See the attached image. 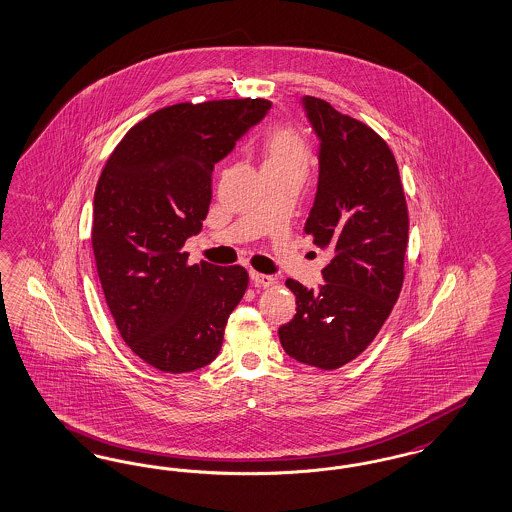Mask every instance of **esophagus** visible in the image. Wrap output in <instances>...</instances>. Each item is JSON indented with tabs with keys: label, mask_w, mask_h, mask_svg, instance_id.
<instances>
[{
	"label": "esophagus",
	"mask_w": 512,
	"mask_h": 512,
	"mask_svg": "<svg viewBox=\"0 0 512 512\" xmlns=\"http://www.w3.org/2000/svg\"><path fill=\"white\" fill-rule=\"evenodd\" d=\"M249 276H251V282L255 284V287H272L274 286V278L272 276H268V274H261V272H257V270H251L249 272Z\"/></svg>",
	"instance_id": "esophagus-1"
}]
</instances>
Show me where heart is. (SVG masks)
I'll use <instances>...</instances> for the list:
<instances>
[{
    "instance_id": "b5f03b06",
    "label": "heart",
    "mask_w": 512,
    "mask_h": 512,
    "mask_svg": "<svg viewBox=\"0 0 512 512\" xmlns=\"http://www.w3.org/2000/svg\"><path fill=\"white\" fill-rule=\"evenodd\" d=\"M310 158V144L299 129L276 125L266 133L265 169H291L307 175Z\"/></svg>"
}]
</instances>
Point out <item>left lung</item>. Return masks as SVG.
Masks as SVG:
<instances>
[{
    "label": "left lung",
    "mask_w": 512,
    "mask_h": 512,
    "mask_svg": "<svg viewBox=\"0 0 512 512\" xmlns=\"http://www.w3.org/2000/svg\"><path fill=\"white\" fill-rule=\"evenodd\" d=\"M320 137V177L305 232L333 259L312 291L293 280L297 312L278 329L291 358L320 369L352 362L383 328L404 284L408 204L385 139L331 104L305 97Z\"/></svg>",
    "instance_id": "8db88e82"
}]
</instances>
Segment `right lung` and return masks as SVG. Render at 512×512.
<instances>
[{
	"instance_id": "obj_1",
	"label": "right lung",
	"mask_w": 512,
	"mask_h": 512,
	"mask_svg": "<svg viewBox=\"0 0 512 512\" xmlns=\"http://www.w3.org/2000/svg\"><path fill=\"white\" fill-rule=\"evenodd\" d=\"M270 108L266 99L165 106L112 150L93 200L91 244L104 299L123 341L165 373L211 364L249 274L188 263L211 202V173Z\"/></svg>"
}]
</instances>
